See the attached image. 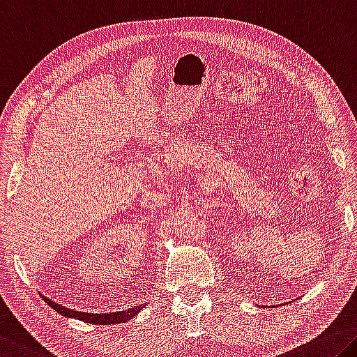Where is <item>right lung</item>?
Here are the masks:
<instances>
[{
    "label": "right lung",
    "mask_w": 357,
    "mask_h": 357,
    "mask_svg": "<svg viewBox=\"0 0 357 357\" xmlns=\"http://www.w3.org/2000/svg\"><path fill=\"white\" fill-rule=\"evenodd\" d=\"M44 301H46L49 307H52L55 311H59V313L61 316H65V318H76L79 321L87 322V324H101V326L121 324V322H127L132 318H135V316H137L139 311L146 307V303H143V305H138V307H135V308H128L123 311L95 314V313H86V311H76V310L66 308V307H63V305L50 301V298H47V297H44Z\"/></svg>",
    "instance_id": "1"
}]
</instances>
